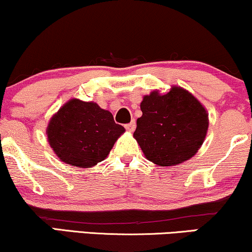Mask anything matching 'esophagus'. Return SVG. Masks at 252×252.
Returning <instances> with one entry per match:
<instances>
[{"label": "esophagus", "instance_id": "1", "mask_svg": "<svg viewBox=\"0 0 252 252\" xmlns=\"http://www.w3.org/2000/svg\"><path fill=\"white\" fill-rule=\"evenodd\" d=\"M135 120H132V122H130L129 124H126L125 125V128L127 129V130H129V132H133L134 129H135Z\"/></svg>", "mask_w": 252, "mask_h": 252}]
</instances>
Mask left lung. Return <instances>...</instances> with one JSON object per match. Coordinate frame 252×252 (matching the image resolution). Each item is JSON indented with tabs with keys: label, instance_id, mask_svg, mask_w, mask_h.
Wrapping results in <instances>:
<instances>
[{
	"label": "left lung",
	"instance_id": "left-lung-1",
	"mask_svg": "<svg viewBox=\"0 0 252 252\" xmlns=\"http://www.w3.org/2000/svg\"><path fill=\"white\" fill-rule=\"evenodd\" d=\"M142 116L133 136L146 158L161 166L178 165L197 154L208 129V113L181 87L143 97Z\"/></svg>",
	"mask_w": 252,
	"mask_h": 252
}]
</instances>
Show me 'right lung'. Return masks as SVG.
I'll use <instances>...</instances> for the list:
<instances>
[{"mask_svg":"<svg viewBox=\"0 0 252 252\" xmlns=\"http://www.w3.org/2000/svg\"><path fill=\"white\" fill-rule=\"evenodd\" d=\"M125 128L114 123L110 111L94 102L73 98L52 117L47 140L62 162L90 168L109 155Z\"/></svg>","mask_w":252,"mask_h":252,"instance_id":"obj_1","label":"right lung"}]
</instances>
